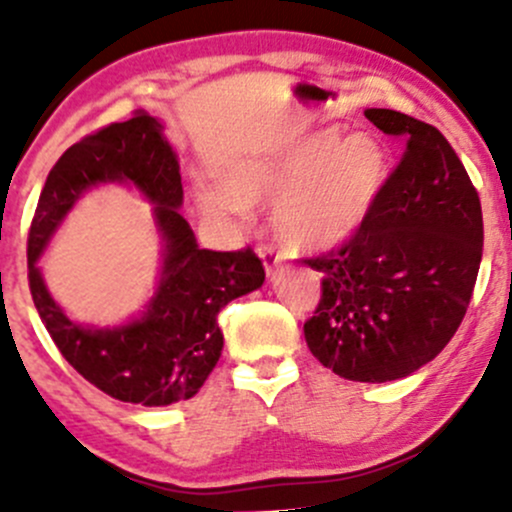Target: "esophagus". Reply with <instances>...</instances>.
I'll return each instance as SVG.
<instances>
[{
  "label": "esophagus",
  "mask_w": 512,
  "mask_h": 512,
  "mask_svg": "<svg viewBox=\"0 0 512 512\" xmlns=\"http://www.w3.org/2000/svg\"><path fill=\"white\" fill-rule=\"evenodd\" d=\"M260 257H262V265H265L267 277H272V275H275V272L282 267V257L277 255L275 247H262Z\"/></svg>",
  "instance_id": "obj_1"
}]
</instances>
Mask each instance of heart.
<instances>
[{
    "label": "heart",
    "instance_id": "heart-1",
    "mask_svg": "<svg viewBox=\"0 0 512 512\" xmlns=\"http://www.w3.org/2000/svg\"><path fill=\"white\" fill-rule=\"evenodd\" d=\"M389 183V156L369 133L344 136L324 128L277 156L242 163L225 185L195 193L200 213L227 230L252 218V205L272 203V232L294 252L337 250L369 223Z\"/></svg>",
    "mask_w": 512,
    "mask_h": 512
}]
</instances>
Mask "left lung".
I'll return each instance as SVG.
<instances>
[{
  "label": "left lung",
  "mask_w": 512,
  "mask_h": 512,
  "mask_svg": "<svg viewBox=\"0 0 512 512\" xmlns=\"http://www.w3.org/2000/svg\"><path fill=\"white\" fill-rule=\"evenodd\" d=\"M364 116L404 141V158L359 235L307 260L324 280L304 339L342 379L384 384L436 359L461 327L483 255V213L438 128L391 108Z\"/></svg>",
  "instance_id": "obj_1"
}]
</instances>
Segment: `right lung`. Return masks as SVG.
I'll use <instances>...</instances> for the list:
<instances>
[{
  "mask_svg": "<svg viewBox=\"0 0 512 512\" xmlns=\"http://www.w3.org/2000/svg\"><path fill=\"white\" fill-rule=\"evenodd\" d=\"M123 184L154 208L161 237L157 287L138 315L118 325H81L48 292L38 260L50 237L89 189ZM178 153L163 123L148 113L111 123L64 153L46 178L29 230V287L46 332L86 381L126 404L170 406L200 391L223 354L218 314L265 282V267L247 247L203 250L180 215Z\"/></svg>",
  "mask_w": 512,
  "mask_h": 512,
  "instance_id": "1",
  "label": "right lung"
}]
</instances>
